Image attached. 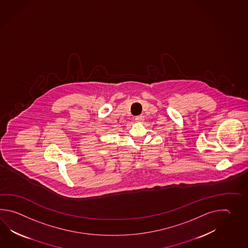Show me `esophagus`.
Listing matches in <instances>:
<instances>
[{"label":"esophagus","instance_id":"1","mask_svg":"<svg viewBox=\"0 0 248 248\" xmlns=\"http://www.w3.org/2000/svg\"><path fill=\"white\" fill-rule=\"evenodd\" d=\"M143 120H144V117L142 115H138V116L135 118V121L137 122H142Z\"/></svg>","mask_w":248,"mask_h":248}]
</instances>
